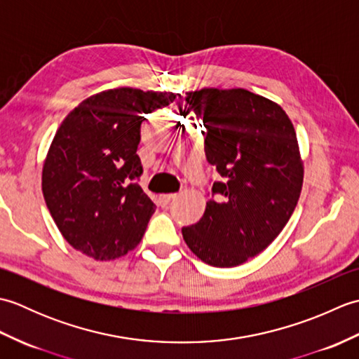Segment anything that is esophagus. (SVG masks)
<instances>
[{
	"label": "esophagus",
	"mask_w": 359,
	"mask_h": 359,
	"mask_svg": "<svg viewBox=\"0 0 359 359\" xmlns=\"http://www.w3.org/2000/svg\"><path fill=\"white\" fill-rule=\"evenodd\" d=\"M175 197H177V194H163V196H160V203L168 205L171 201H174Z\"/></svg>",
	"instance_id": "1"
}]
</instances>
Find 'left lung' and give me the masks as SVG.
Segmentation results:
<instances>
[{
  "mask_svg": "<svg viewBox=\"0 0 359 359\" xmlns=\"http://www.w3.org/2000/svg\"><path fill=\"white\" fill-rule=\"evenodd\" d=\"M185 100L203 121L205 154L220 182L182 234L201 261L230 269L264 251L292 217L304 180L299 144L285 111L247 89L203 88Z\"/></svg>",
  "mask_w": 359,
  "mask_h": 359,
  "instance_id": "1",
  "label": "left lung"
}]
</instances>
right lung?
<instances>
[{
  "label": "right lung",
  "mask_w": 359,
  "mask_h": 359,
  "mask_svg": "<svg viewBox=\"0 0 359 359\" xmlns=\"http://www.w3.org/2000/svg\"><path fill=\"white\" fill-rule=\"evenodd\" d=\"M174 98L108 89L83 100L57 129L43 163V196L60 233L83 255L111 261L140 243L156 211L139 185L140 125Z\"/></svg>",
  "instance_id": "1"
}]
</instances>
